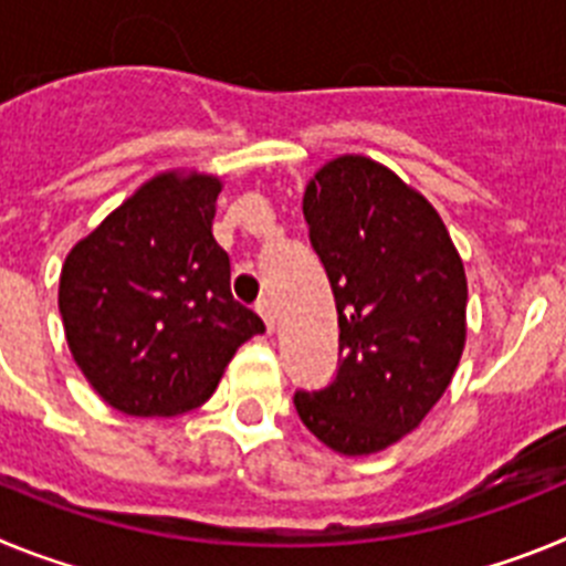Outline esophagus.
I'll return each instance as SVG.
<instances>
[{
  "mask_svg": "<svg viewBox=\"0 0 566 566\" xmlns=\"http://www.w3.org/2000/svg\"><path fill=\"white\" fill-rule=\"evenodd\" d=\"M254 308H258V314H260V317H263V323H266L269 332H274V328H277V312H274L272 300L263 297Z\"/></svg>",
  "mask_w": 566,
  "mask_h": 566,
  "instance_id": "1",
  "label": "esophagus"
}]
</instances>
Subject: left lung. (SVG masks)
<instances>
[{
  "mask_svg": "<svg viewBox=\"0 0 566 566\" xmlns=\"http://www.w3.org/2000/svg\"><path fill=\"white\" fill-rule=\"evenodd\" d=\"M303 214L337 303L339 371L294 408L334 453L371 457L417 431L451 385L468 343L462 254L437 207L365 155L323 164Z\"/></svg>",
  "mask_w": 566,
  "mask_h": 566,
  "instance_id": "obj_1",
  "label": "left lung"
}]
</instances>
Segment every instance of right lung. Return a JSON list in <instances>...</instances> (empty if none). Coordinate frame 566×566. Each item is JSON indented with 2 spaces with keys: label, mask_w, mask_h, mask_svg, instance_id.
Masks as SVG:
<instances>
[{
  "label": "right lung",
  "mask_w": 566,
  "mask_h": 566,
  "mask_svg": "<svg viewBox=\"0 0 566 566\" xmlns=\"http://www.w3.org/2000/svg\"><path fill=\"white\" fill-rule=\"evenodd\" d=\"M221 175L164 169L70 249L64 337L93 391L129 417L207 402L240 345L266 326L229 289L212 234Z\"/></svg>",
  "instance_id": "right-lung-1"
}]
</instances>
